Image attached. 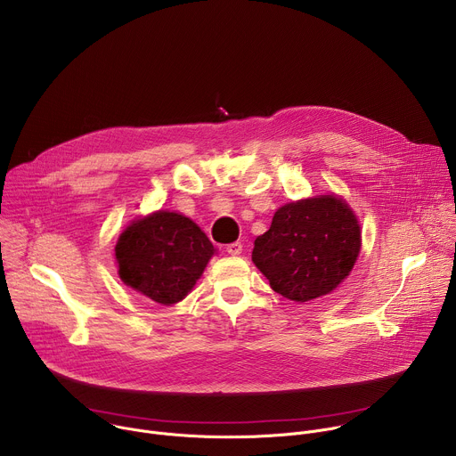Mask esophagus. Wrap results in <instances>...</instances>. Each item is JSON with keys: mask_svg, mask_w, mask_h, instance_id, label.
<instances>
[{"mask_svg": "<svg viewBox=\"0 0 456 456\" xmlns=\"http://www.w3.org/2000/svg\"><path fill=\"white\" fill-rule=\"evenodd\" d=\"M241 241H232V243H229V245H225V250H227V254H231V256H238V254H241Z\"/></svg>", "mask_w": 456, "mask_h": 456, "instance_id": "obj_1", "label": "esophagus"}]
</instances>
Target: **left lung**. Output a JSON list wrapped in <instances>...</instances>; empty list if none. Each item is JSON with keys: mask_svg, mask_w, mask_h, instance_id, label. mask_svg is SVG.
<instances>
[{"mask_svg": "<svg viewBox=\"0 0 456 456\" xmlns=\"http://www.w3.org/2000/svg\"><path fill=\"white\" fill-rule=\"evenodd\" d=\"M361 250V227L336 194L285 204L267 232L254 240L252 262L274 292L305 303L330 294L350 274Z\"/></svg>", "mask_w": 456, "mask_h": 456, "instance_id": "left-lung-1", "label": "left lung"}]
</instances>
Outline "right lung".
<instances>
[{
  "label": "right lung",
  "mask_w": 456,
  "mask_h": 456,
  "mask_svg": "<svg viewBox=\"0 0 456 456\" xmlns=\"http://www.w3.org/2000/svg\"><path fill=\"white\" fill-rule=\"evenodd\" d=\"M213 254V243L197 224L169 211L132 222L115 245L124 285L160 305L182 301Z\"/></svg>",
  "instance_id": "obj_1"
}]
</instances>
